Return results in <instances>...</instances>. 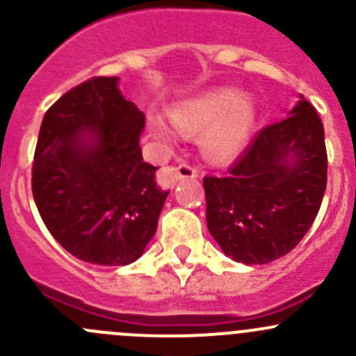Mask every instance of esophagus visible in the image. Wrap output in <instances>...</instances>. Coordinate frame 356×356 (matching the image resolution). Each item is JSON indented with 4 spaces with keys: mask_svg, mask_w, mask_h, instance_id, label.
<instances>
[{
    "mask_svg": "<svg viewBox=\"0 0 356 356\" xmlns=\"http://www.w3.org/2000/svg\"><path fill=\"white\" fill-rule=\"evenodd\" d=\"M198 174H200L198 167L182 161V163H179L177 167H168L167 170H165L163 179L168 182V184H174V182H177L179 179H196L198 177Z\"/></svg>",
    "mask_w": 356,
    "mask_h": 356,
    "instance_id": "1",
    "label": "esophagus"
}]
</instances>
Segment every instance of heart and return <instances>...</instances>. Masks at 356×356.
<instances>
[{"label": "heart", "mask_w": 356, "mask_h": 356, "mask_svg": "<svg viewBox=\"0 0 356 356\" xmlns=\"http://www.w3.org/2000/svg\"><path fill=\"white\" fill-rule=\"evenodd\" d=\"M170 118L182 134H198L207 128L201 138L204 155L211 160H225L246 145L253 129L254 108L250 99L238 98L232 89H215L179 103L170 111ZM152 132L160 141L170 143V129L160 118L152 122Z\"/></svg>", "instance_id": "1"}]
</instances>
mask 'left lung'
<instances>
[{
    "label": "left lung",
    "instance_id": "8db88e82",
    "mask_svg": "<svg viewBox=\"0 0 356 356\" xmlns=\"http://www.w3.org/2000/svg\"><path fill=\"white\" fill-rule=\"evenodd\" d=\"M300 98L288 118L258 131L227 174L203 179L208 231L232 260L261 265L284 257L321 210L327 186L324 125Z\"/></svg>",
    "mask_w": 356,
    "mask_h": 356
}]
</instances>
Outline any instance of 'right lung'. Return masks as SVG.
<instances>
[{
  "label": "right lung",
  "mask_w": 356,
  "mask_h": 356,
  "mask_svg": "<svg viewBox=\"0 0 356 356\" xmlns=\"http://www.w3.org/2000/svg\"><path fill=\"white\" fill-rule=\"evenodd\" d=\"M117 81L88 79L56 99L32 161V195L48 231L75 258L103 267L141 257L170 193L156 184L158 167L143 161L145 113Z\"/></svg>",
  "instance_id": "right-lung-1"
}]
</instances>
